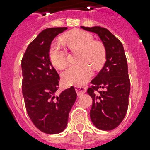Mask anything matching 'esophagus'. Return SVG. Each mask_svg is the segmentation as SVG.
Here are the masks:
<instances>
[{
    "mask_svg": "<svg viewBox=\"0 0 150 150\" xmlns=\"http://www.w3.org/2000/svg\"><path fill=\"white\" fill-rule=\"evenodd\" d=\"M75 91L77 93L78 96H81L86 92V89L83 86H75Z\"/></svg>",
    "mask_w": 150,
    "mask_h": 150,
    "instance_id": "1",
    "label": "esophagus"
}]
</instances>
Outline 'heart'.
I'll return each instance as SVG.
<instances>
[{
    "label": "heart",
    "mask_w": 150,
    "mask_h": 150,
    "mask_svg": "<svg viewBox=\"0 0 150 150\" xmlns=\"http://www.w3.org/2000/svg\"><path fill=\"white\" fill-rule=\"evenodd\" d=\"M63 40L71 50H81L80 62H86L96 69L103 65L106 57L104 46L100 42L94 41L91 34L76 30L66 34ZM49 57L52 64L58 69L64 68L68 62L67 52L59 42L52 43ZM86 63L71 65L66 68L62 73L63 82L69 86L84 85L92 76L91 68Z\"/></svg>",
    "instance_id": "b5f03b06"
}]
</instances>
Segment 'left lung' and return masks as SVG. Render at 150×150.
I'll use <instances>...</instances> for the list:
<instances>
[{
	"label": "left lung",
	"mask_w": 150,
	"mask_h": 150,
	"mask_svg": "<svg viewBox=\"0 0 150 150\" xmlns=\"http://www.w3.org/2000/svg\"><path fill=\"white\" fill-rule=\"evenodd\" d=\"M81 28L97 34L106 50L104 66L87 90L93 99L90 118L100 130H113L123 121L128 107L130 79L125 50L121 41L108 29L100 26ZM99 88L102 91H98Z\"/></svg>",
	"instance_id": "left-lung-1"
}]
</instances>
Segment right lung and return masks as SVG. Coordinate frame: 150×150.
I'll return each mask as SVG.
<instances>
[{
	"label": "right lung",
	"mask_w": 150,
	"mask_h": 150,
	"mask_svg": "<svg viewBox=\"0 0 150 150\" xmlns=\"http://www.w3.org/2000/svg\"><path fill=\"white\" fill-rule=\"evenodd\" d=\"M67 27L42 31L28 46L22 60V94L29 118L39 130L57 134L66 128L77 94L71 86L57 96L59 75L50 62L51 42Z\"/></svg>",
	"instance_id": "obj_1"
}]
</instances>
